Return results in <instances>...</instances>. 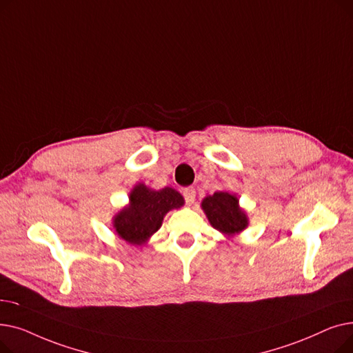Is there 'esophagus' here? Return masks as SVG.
Instances as JSON below:
<instances>
[{"label":"esophagus","instance_id":"obj_1","mask_svg":"<svg viewBox=\"0 0 353 353\" xmlns=\"http://www.w3.org/2000/svg\"><path fill=\"white\" fill-rule=\"evenodd\" d=\"M183 196H184V200H186L188 205H193L196 200V190L193 188L183 189Z\"/></svg>","mask_w":353,"mask_h":353}]
</instances>
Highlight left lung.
I'll return each mask as SVG.
<instances>
[{
	"label": "left lung",
	"instance_id": "obj_1",
	"mask_svg": "<svg viewBox=\"0 0 353 353\" xmlns=\"http://www.w3.org/2000/svg\"><path fill=\"white\" fill-rule=\"evenodd\" d=\"M201 209L206 213L210 225L229 237L245 230L249 225L246 213L239 206V199L228 192H216L205 197Z\"/></svg>",
	"mask_w": 353,
	"mask_h": 353
}]
</instances>
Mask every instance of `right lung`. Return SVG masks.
Listing matches in <instances>:
<instances>
[{"mask_svg":"<svg viewBox=\"0 0 353 353\" xmlns=\"http://www.w3.org/2000/svg\"><path fill=\"white\" fill-rule=\"evenodd\" d=\"M130 203L113 219V228L127 243L141 246L161 226L163 217L184 205L183 196L172 188L153 190L139 183L130 192Z\"/></svg>","mask_w":353,"mask_h":353,"instance_id":"right-lung-1","label":"right lung"}]
</instances>
